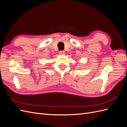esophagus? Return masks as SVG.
<instances>
[{
  "mask_svg": "<svg viewBox=\"0 0 127 127\" xmlns=\"http://www.w3.org/2000/svg\"><path fill=\"white\" fill-rule=\"evenodd\" d=\"M59 54L60 55H64L65 54V52L64 51H61L59 52Z\"/></svg>",
  "mask_w": 127,
  "mask_h": 127,
  "instance_id": "esophagus-1",
  "label": "esophagus"
}]
</instances>
